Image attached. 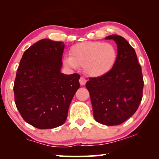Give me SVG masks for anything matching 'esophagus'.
I'll list each match as a JSON object with an SVG mask.
<instances>
[{"label":"esophagus","mask_w":159,"mask_h":159,"mask_svg":"<svg viewBox=\"0 0 159 159\" xmlns=\"http://www.w3.org/2000/svg\"><path fill=\"white\" fill-rule=\"evenodd\" d=\"M79 81H80V84H81V85H84V84H85V83H86V80L82 77H80Z\"/></svg>","instance_id":"obj_1"}]
</instances>
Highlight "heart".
<instances>
[{
    "instance_id": "b5f03b06",
    "label": "heart",
    "mask_w": 159,
    "mask_h": 159,
    "mask_svg": "<svg viewBox=\"0 0 159 159\" xmlns=\"http://www.w3.org/2000/svg\"><path fill=\"white\" fill-rule=\"evenodd\" d=\"M69 56L63 59L66 66L72 69L83 66L87 75L99 77L114 68L118 53L112 43L89 41L74 45L69 50Z\"/></svg>"
}]
</instances>
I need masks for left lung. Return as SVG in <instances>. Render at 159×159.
<instances>
[{"instance_id":"8db88e82","label":"left lung","mask_w":159,"mask_h":159,"mask_svg":"<svg viewBox=\"0 0 159 159\" xmlns=\"http://www.w3.org/2000/svg\"><path fill=\"white\" fill-rule=\"evenodd\" d=\"M106 39L114 40L117 44L116 64L106 75L89 78L85 86L90 93L95 120L114 126L122 124L138 110L144 82L135 51L129 43L116 34Z\"/></svg>"}]
</instances>
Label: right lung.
Returning a JSON list of instances; mask_svg holds the SVG:
<instances>
[{"instance_id":"right-lung-1","label":"right lung","mask_w":159,"mask_h":159,"mask_svg":"<svg viewBox=\"0 0 159 159\" xmlns=\"http://www.w3.org/2000/svg\"><path fill=\"white\" fill-rule=\"evenodd\" d=\"M64 49V42L39 40L26 50L17 69L16 106L24 120L38 129L62 125L80 88V75L61 72Z\"/></svg>"}]
</instances>
